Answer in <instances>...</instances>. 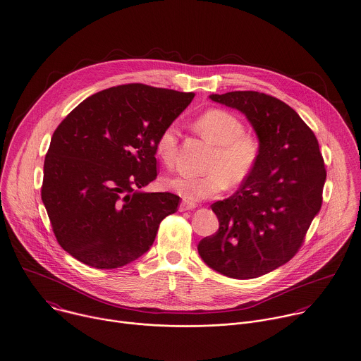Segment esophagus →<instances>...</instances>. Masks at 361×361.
I'll list each match as a JSON object with an SVG mask.
<instances>
[{"label":"esophagus","mask_w":361,"mask_h":361,"mask_svg":"<svg viewBox=\"0 0 361 361\" xmlns=\"http://www.w3.org/2000/svg\"><path fill=\"white\" fill-rule=\"evenodd\" d=\"M193 209H196V204L193 203V202H188V200H184V202H181V204H180V212H188V210H193Z\"/></svg>","instance_id":"34e87169"}]
</instances>
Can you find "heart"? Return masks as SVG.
I'll return each instance as SVG.
<instances>
[{
  "mask_svg": "<svg viewBox=\"0 0 361 361\" xmlns=\"http://www.w3.org/2000/svg\"><path fill=\"white\" fill-rule=\"evenodd\" d=\"M195 129L214 147L204 174H177L165 180L166 187L187 200L207 199L224 191L228 184L238 187L252 174L259 161V142L244 132L243 121L228 110L210 109L200 114ZM177 151L176 128H165L157 139L155 152L161 162L171 166Z\"/></svg>",
  "mask_w": 361,
  "mask_h": 361,
  "instance_id": "b5f03b06",
  "label": "heart"
}]
</instances>
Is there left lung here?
I'll use <instances>...</instances> for the list:
<instances>
[{
	"mask_svg": "<svg viewBox=\"0 0 361 361\" xmlns=\"http://www.w3.org/2000/svg\"><path fill=\"white\" fill-rule=\"evenodd\" d=\"M210 98L245 114L260 154L237 192L212 203L219 229L200 240L197 251L224 276H264L297 254L322 207L326 169L318 139L292 107L271 95L232 91Z\"/></svg>",
	"mask_w": 361,
	"mask_h": 361,
	"instance_id": "1",
	"label": "left lung"
}]
</instances>
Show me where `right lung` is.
I'll list each match as a JSON object with an SVG mask.
<instances>
[{
    "instance_id": "1",
    "label": "right lung",
    "mask_w": 361,
    "mask_h": 361,
    "mask_svg": "<svg viewBox=\"0 0 361 361\" xmlns=\"http://www.w3.org/2000/svg\"><path fill=\"white\" fill-rule=\"evenodd\" d=\"M193 92L110 87L75 107L53 133L42 202L59 244L95 269H117L152 245L180 196L143 192L157 178L155 143Z\"/></svg>"
}]
</instances>
